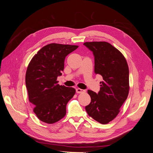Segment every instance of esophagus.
I'll list each match as a JSON object with an SVG mask.
<instances>
[{
  "label": "esophagus",
  "mask_w": 153,
  "mask_h": 153,
  "mask_svg": "<svg viewBox=\"0 0 153 153\" xmlns=\"http://www.w3.org/2000/svg\"><path fill=\"white\" fill-rule=\"evenodd\" d=\"M76 93H82V92H85V91L84 89H80V88H76Z\"/></svg>",
  "instance_id": "esophagus-1"
}]
</instances>
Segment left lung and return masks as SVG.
I'll return each instance as SVG.
<instances>
[{"mask_svg":"<svg viewBox=\"0 0 153 153\" xmlns=\"http://www.w3.org/2000/svg\"><path fill=\"white\" fill-rule=\"evenodd\" d=\"M85 47L93 53L94 72L100 75V91L88 90L91 101L85 106L90 117L105 124L117 116L129 92V69L123 55L107 42H86Z\"/></svg>","mask_w":153,"mask_h":153,"instance_id":"8db88e82","label":"left lung"}]
</instances>
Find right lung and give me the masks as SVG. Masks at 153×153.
I'll return each mask as SVG.
<instances>
[{"label":"right lung","mask_w":153,"mask_h":153,"mask_svg":"<svg viewBox=\"0 0 153 153\" xmlns=\"http://www.w3.org/2000/svg\"><path fill=\"white\" fill-rule=\"evenodd\" d=\"M76 45L51 43L39 50L27 67L25 84L34 112L48 124L59 121L66 114V105L75 94L73 87L59 85L64 60Z\"/></svg>","instance_id":"obj_1"}]
</instances>
